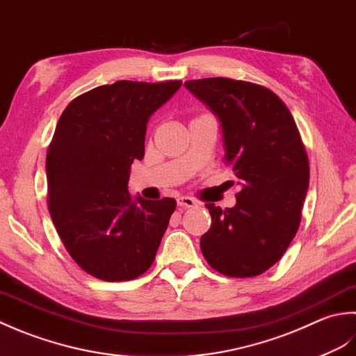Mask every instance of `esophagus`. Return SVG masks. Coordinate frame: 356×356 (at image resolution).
I'll list each match as a JSON object with an SVG mask.
<instances>
[{"mask_svg": "<svg viewBox=\"0 0 356 356\" xmlns=\"http://www.w3.org/2000/svg\"><path fill=\"white\" fill-rule=\"evenodd\" d=\"M177 204H178L181 209H188V207L197 206V201H195V200L191 198V197H179V198L177 200Z\"/></svg>", "mask_w": 356, "mask_h": 356, "instance_id": "34e87169", "label": "esophagus"}]
</instances>
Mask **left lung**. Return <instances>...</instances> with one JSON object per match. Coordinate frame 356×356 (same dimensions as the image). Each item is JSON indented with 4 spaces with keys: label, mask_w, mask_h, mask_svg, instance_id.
<instances>
[{
    "label": "left lung",
    "mask_w": 356,
    "mask_h": 356,
    "mask_svg": "<svg viewBox=\"0 0 356 356\" xmlns=\"http://www.w3.org/2000/svg\"><path fill=\"white\" fill-rule=\"evenodd\" d=\"M220 121L224 161L241 191L234 207L207 204L201 252L216 272L249 278L284 255L300 227L309 159L286 104L263 86L230 78L184 83Z\"/></svg>",
    "instance_id": "8db88e82"
}]
</instances>
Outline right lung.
Here are the masks:
<instances>
[{
	"mask_svg": "<svg viewBox=\"0 0 356 356\" xmlns=\"http://www.w3.org/2000/svg\"><path fill=\"white\" fill-rule=\"evenodd\" d=\"M181 81H117L64 108L46 156L49 212L64 248L92 277L138 278L152 266L173 198L130 197V165L144 156L149 118Z\"/></svg>",
	"mask_w": 356,
	"mask_h": 356,
	"instance_id": "add662e5",
	"label": "right lung"
}]
</instances>
